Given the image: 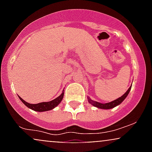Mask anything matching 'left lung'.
Wrapping results in <instances>:
<instances>
[{"mask_svg": "<svg viewBox=\"0 0 152 152\" xmlns=\"http://www.w3.org/2000/svg\"><path fill=\"white\" fill-rule=\"evenodd\" d=\"M131 88H132V86L129 88V89L126 91V93L124 94L123 96H121V97H119V98H118L117 99H116V100L113 101V102H111L106 103V104H102V103H99L97 102H94V101H92L91 99H90L89 98H88V102H89L91 104H92L93 106H96V107L99 108V109H112V108H114L115 106L119 105V104L126 98V96H128L129 93Z\"/></svg>", "mask_w": 152, "mask_h": 152, "instance_id": "left-lung-1", "label": "left lung"}]
</instances>
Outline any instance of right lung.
<instances>
[{"label":"right lung","instance_id":"add662e5","mask_svg":"<svg viewBox=\"0 0 152 152\" xmlns=\"http://www.w3.org/2000/svg\"><path fill=\"white\" fill-rule=\"evenodd\" d=\"M64 91H63V93L61 94L59 96L57 97V98H56L55 99H53V100L50 101V102H41V103H39V104H29V103L25 102V101H24L23 99L20 98V96L18 97L19 99H20V100L21 101V102L23 103L26 106H27V107H28L29 109L34 110V111H40V112H42V111H50V110L53 109L55 107H56V106L60 104L63 98H64Z\"/></svg>","mask_w":152,"mask_h":152}]
</instances>
